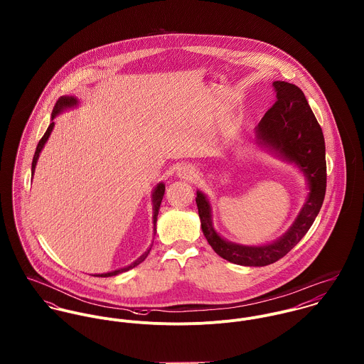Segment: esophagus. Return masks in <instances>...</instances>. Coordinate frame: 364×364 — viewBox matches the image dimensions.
Masks as SVG:
<instances>
[{"label": "esophagus", "mask_w": 364, "mask_h": 364, "mask_svg": "<svg viewBox=\"0 0 364 364\" xmlns=\"http://www.w3.org/2000/svg\"><path fill=\"white\" fill-rule=\"evenodd\" d=\"M178 176L183 179H192L195 176V169L191 165H183L178 169Z\"/></svg>", "instance_id": "34e87169"}]
</instances>
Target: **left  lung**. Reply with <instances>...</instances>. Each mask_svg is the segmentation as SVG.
I'll return each mask as SVG.
<instances>
[{
  "mask_svg": "<svg viewBox=\"0 0 364 364\" xmlns=\"http://www.w3.org/2000/svg\"><path fill=\"white\" fill-rule=\"evenodd\" d=\"M276 102L264 113L257 129L260 144L272 147L284 159L297 164L309 179V199L290 230L276 242L245 247L224 241L211 225L210 205L198 192L196 205L202 231L217 255L242 266H266L287 255L307 234L323 203L326 191L325 140L303 91L284 81L273 82Z\"/></svg>",
  "mask_w": 364,
  "mask_h": 364,
  "instance_id": "8db88e82",
  "label": "left lung"
}]
</instances>
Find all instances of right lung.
<instances>
[{"label": "right lung", "mask_w": 364, "mask_h": 364, "mask_svg": "<svg viewBox=\"0 0 364 364\" xmlns=\"http://www.w3.org/2000/svg\"><path fill=\"white\" fill-rule=\"evenodd\" d=\"M77 105V100L75 98H73V97H60L58 98V101L55 102L54 105V107H53V113H52V120L64 109V107H70V106H75ZM53 126H54V122H52L50 124H49V127H48V130H46V133L43 134V137L39 140V143H38V147H36V151H35V156H33V161H32V175H33V172H35V166H36V162H38V158H39V153L42 151V149H43V146H45V143L48 141V139H49V136H50V133H52ZM164 192H165V186H164V183H159V185H156V189H154V193H153V202H154V215H153V218H154V227H156V215H158V210H159V206H161V202H162V198H164ZM151 250V248H150ZM150 250L147 251V252H144L139 259L136 260V262H133L132 264H129V266H126V267H123V269H119V270H114V272H109V273H102V274H97V276H101V277H109V276H116V274H119V273H122V272H126V270H129V269H133L134 266H137V264H140L143 260L146 259L147 257H149V254H150ZM95 276V274H94Z\"/></svg>", "instance_id": "right-lung-1"}]
</instances>
